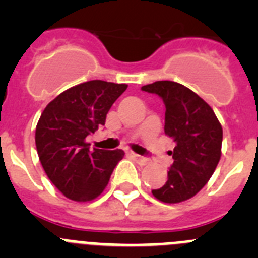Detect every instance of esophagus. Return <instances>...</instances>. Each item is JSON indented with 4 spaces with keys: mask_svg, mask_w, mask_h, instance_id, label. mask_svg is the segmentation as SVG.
I'll return each instance as SVG.
<instances>
[{
    "mask_svg": "<svg viewBox=\"0 0 258 258\" xmlns=\"http://www.w3.org/2000/svg\"><path fill=\"white\" fill-rule=\"evenodd\" d=\"M129 155L133 157L137 163H140L141 165H145V164L149 163V159H147V157H143V156H141V155H137V154H134V152H132V151L129 152Z\"/></svg>",
    "mask_w": 258,
    "mask_h": 258,
    "instance_id": "1",
    "label": "esophagus"
}]
</instances>
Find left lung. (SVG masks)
<instances>
[{"instance_id":"1","label":"left lung","mask_w":258,"mask_h":258,"mask_svg":"<svg viewBox=\"0 0 258 258\" xmlns=\"http://www.w3.org/2000/svg\"><path fill=\"white\" fill-rule=\"evenodd\" d=\"M165 104L166 136L173 138V164L168 179L152 195L163 203H181L195 197L207 184L221 159L222 126L206 101L174 81L142 86Z\"/></svg>"}]
</instances>
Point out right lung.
<instances>
[{"mask_svg": "<svg viewBox=\"0 0 258 258\" xmlns=\"http://www.w3.org/2000/svg\"><path fill=\"white\" fill-rule=\"evenodd\" d=\"M126 84L92 80L52 99L36 126V149L52 184L66 198L90 202L103 192L122 150H89L85 138L106 122L109 108Z\"/></svg>", "mask_w": 258, "mask_h": 258, "instance_id": "right-lung-1", "label": "right lung"}]
</instances>
